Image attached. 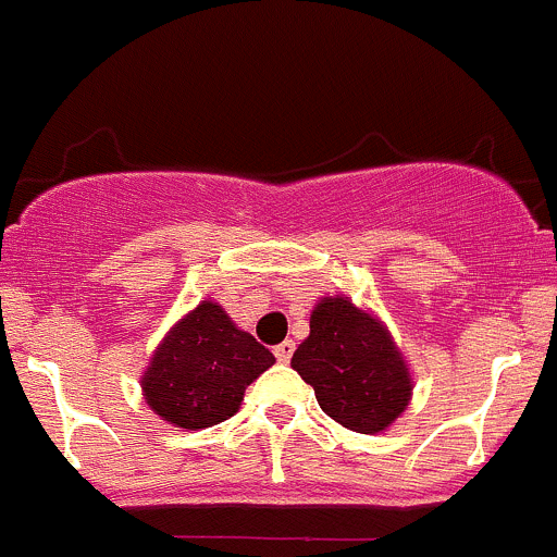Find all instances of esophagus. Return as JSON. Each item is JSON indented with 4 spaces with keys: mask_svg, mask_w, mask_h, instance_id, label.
I'll return each mask as SVG.
<instances>
[{
    "mask_svg": "<svg viewBox=\"0 0 557 557\" xmlns=\"http://www.w3.org/2000/svg\"><path fill=\"white\" fill-rule=\"evenodd\" d=\"M294 350H296V345L290 339H285L283 345H277L274 347V358H277L280 363H288L290 361V356H294Z\"/></svg>",
    "mask_w": 557,
    "mask_h": 557,
    "instance_id": "esophagus-1",
    "label": "esophagus"
}]
</instances>
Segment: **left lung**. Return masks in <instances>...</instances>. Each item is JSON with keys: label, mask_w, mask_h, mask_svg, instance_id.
<instances>
[{"label": "left lung", "mask_w": 557, "mask_h": 557, "mask_svg": "<svg viewBox=\"0 0 557 557\" xmlns=\"http://www.w3.org/2000/svg\"><path fill=\"white\" fill-rule=\"evenodd\" d=\"M290 367L312 385L320 409L358 434L391 429L412 401V372L387 325L347 296L314 305Z\"/></svg>", "instance_id": "left-lung-1"}]
</instances>
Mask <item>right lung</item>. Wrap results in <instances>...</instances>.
<instances>
[{
    "mask_svg": "<svg viewBox=\"0 0 557 557\" xmlns=\"http://www.w3.org/2000/svg\"><path fill=\"white\" fill-rule=\"evenodd\" d=\"M269 367L272 352L207 299L166 331L139 385L161 420L199 431L237 414L247 385Z\"/></svg>",
    "mask_w": 557,
    "mask_h": 557,
    "instance_id": "1",
    "label": "right lung"
}]
</instances>
